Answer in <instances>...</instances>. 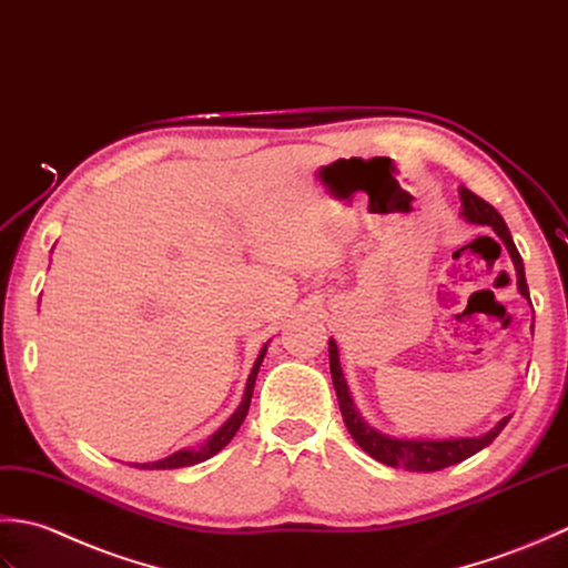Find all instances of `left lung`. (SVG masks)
Instances as JSON below:
<instances>
[{
  "instance_id": "left-lung-1",
  "label": "left lung",
  "mask_w": 568,
  "mask_h": 568,
  "mask_svg": "<svg viewBox=\"0 0 568 568\" xmlns=\"http://www.w3.org/2000/svg\"><path fill=\"white\" fill-rule=\"evenodd\" d=\"M460 191V201H463V217L468 223L476 225H488L495 230V235L503 240V245L507 247L515 264L517 272V288L519 294L525 298H529V288H527V280H525V264L523 257L513 242L510 230H507L503 215L495 211L490 203H485L483 199H478L476 193L468 189H458ZM328 357H331V377H333V387L335 395H338V404H341V414L343 422L348 426L351 436L355 438V444L361 446L365 454L373 456L375 460L385 463V466L392 468H404V470H416V473H432V470H442L448 466H456V463L470 458L473 454H478L485 446H490L495 442V436L500 434L510 416L497 422L488 434L483 436H463V438H399V436H387L369 426L361 412H357L355 402L351 397L348 382L343 377V367H341V357H338V345L331 338L328 341Z\"/></svg>"
}]
</instances>
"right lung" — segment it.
<instances>
[{
  "mask_svg": "<svg viewBox=\"0 0 568 568\" xmlns=\"http://www.w3.org/2000/svg\"><path fill=\"white\" fill-rule=\"evenodd\" d=\"M264 355H267V343H264V348L260 351L257 361H254L252 365V373L247 377V387H245V397H242L240 407L235 409V414L230 416V419L220 426V429L207 438V442L199 448H183V450H176V454H171L166 458L161 460H152V463H134V468H144V470H166V468H186V466H195V463H203L211 456H215L217 450H223L230 442H233V436L237 434L240 424L245 422L247 416V409H250V402H252V392H254V379H257V373H260V365L264 361Z\"/></svg>",
  "mask_w": 568,
  "mask_h": 568,
  "instance_id": "1",
  "label": "right lung"
}]
</instances>
